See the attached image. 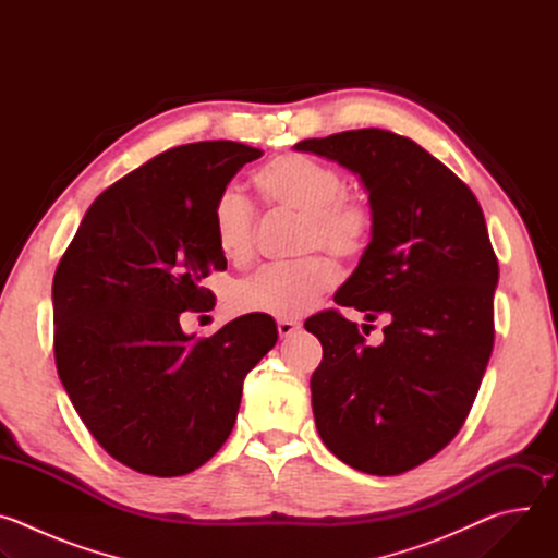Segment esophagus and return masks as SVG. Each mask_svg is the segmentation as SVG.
Wrapping results in <instances>:
<instances>
[{
	"label": "esophagus",
	"instance_id": "1",
	"mask_svg": "<svg viewBox=\"0 0 558 558\" xmlns=\"http://www.w3.org/2000/svg\"><path fill=\"white\" fill-rule=\"evenodd\" d=\"M298 329H300V323H295V320H278L280 338H291Z\"/></svg>",
	"mask_w": 558,
	"mask_h": 558
}]
</instances>
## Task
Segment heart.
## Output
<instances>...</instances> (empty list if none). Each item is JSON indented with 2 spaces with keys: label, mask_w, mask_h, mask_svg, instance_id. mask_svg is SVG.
<instances>
[{
  "label": "heart",
  "mask_w": 558,
  "mask_h": 558,
  "mask_svg": "<svg viewBox=\"0 0 558 558\" xmlns=\"http://www.w3.org/2000/svg\"><path fill=\"white\" fill-rule=\"evenodd\" d=\"M254 183L280 211L302 216L300 254L325 252L338 263L360 260L375 233V214L366 201L347 192L344 177L304 154H284L258 170ZM220 254L243 265L256 245V214L235 187H225L211 211ZM336 280V267L323 256L291 265L263 267L231 289V306L241 313L298 317L320 300Z\"/></svg>",
  "instance_id": "obj_1"
}]
</instances>
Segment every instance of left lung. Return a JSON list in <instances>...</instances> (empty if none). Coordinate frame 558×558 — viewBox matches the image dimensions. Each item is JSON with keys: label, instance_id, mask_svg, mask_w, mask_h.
Returning a JSON list of instances; mask_svg holds the SVG:
<instances>
[{"label": "left lung", "instance_id": "obj_1", "mask_svg": "<svg viewBox=\"0 0 558 558\" xmlns=\"http://www.w3.org/2000/svg\"><path fill=\"white\" fill-rule=\"evenodd\" d=\"M295 149L360 174L375 233L333 300L368 323L388 320L379 347H366L338 308L304 323L323 344L311 377L315 426L351 468L402 474L461 430L493 353L499 263L484 211L433 154L388 130L304 138Z\"/></svg>", "mask_w": 558, "mask_h": 558}]
</instances>
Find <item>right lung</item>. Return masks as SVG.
Segmentation results:
<instances>
[{
  "instance_id": "1",
  "label": "right lung",
  "mask_w": 558,
  "mask_h": 558,
  "mask_svg": "<svg viewBox=\"0 0 558 558\" xmlns=\"http://www.w3.org/2000/svg\"><path fill=\"white\" fill-rule=\"evenodd\" d=\"M263 149L201 141L156 154L86 211L52 280L54 364L101 448L151 476L209 461L238 417L245 375L274 349L276 323L250 313L211 338L181 315L214 308L203 287L227 269L214 203Z\"/></svg>"
}]
</instances>
